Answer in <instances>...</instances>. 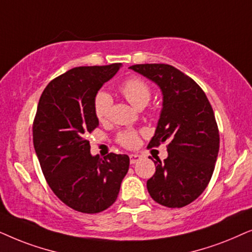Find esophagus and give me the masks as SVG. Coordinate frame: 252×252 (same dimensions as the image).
<instances>
[{"label":"esophagus","mask_w":252,"mask_h":252,"mask_svg":"<svg viewBox=\"0 0 252 252\" xmlns=\"http://www.w3.org/2000/svg\"><path fill=\"white\" fill-rule=\"evenodd\" d=\"M140 157L139 154H130V163H136L137 161L140 160Z\"/></svg>","instance_id":"obj_1"}]
</instances>
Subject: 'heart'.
<instances>
[{"label":"heart","mask_w":252,"mask_h":252,"mask_svg":"<svg viewBox=\"0 0 252 252\" xmlns=\"http://www.w3.org/2000/svg\"><path fill=\"white\" fill-rule=\"evenodd\" d=\"M120 92L136 108H143L150 101L152 91L145 80L139 77H130L120 85ZM113 107V98L109 93L99 91L93 99V110L100 122H106L110 117ZM117 143L126 149H132L138 144V135L132 130L120 132L116 137Z\"/></svg>","instance_id":"b5f03b06"}]
</instances>
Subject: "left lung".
Returning a JSON list of instances; mask_svg holds the SVG:
<instances>
[{
	"label": "left lung",
	"instance_id": "left-lung-1",
	"mask_svg": "<svg viewBox=\"0 0 252 252\" xmlns=\"http://www.w3.org/2000/svg\"><path fill=\"white\" fill-rule=\"evenodd\" d=\"M133 71L160 87L162 110L147 147L167 142L168 157L154 161L156 173L146 186L154 202L183 207L197 199L212 177L219 152V129L212 106L198 84L175 66L135 64Z\"/></svg>",
	"mask_w": 252,
	"mask_h": 252
}]
</instances>
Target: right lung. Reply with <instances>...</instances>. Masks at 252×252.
<instances>
[{"mask_svg":"<svg viewBox=\"0 0 252 252\" xmlns=\"http://www.w3.org/2000/svg\"><path fill=\"white\" fill-rule=\"evenodd\" d=\"M120 66H77L54 78L33 121V145L47 183L60 200L82 213L112 206L129 169L126 154L93 157L86 139L99 126L94 95Z\"/></svg>","mask_w":252,"mask_h":252,"instance_id":"1","label":"right lung"}]
</instances>
